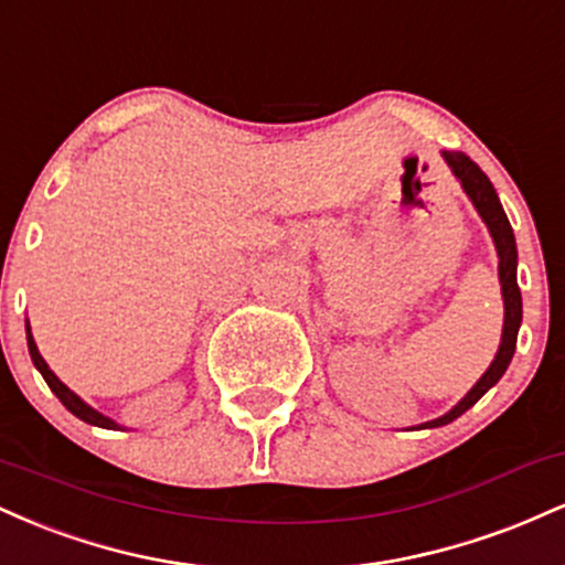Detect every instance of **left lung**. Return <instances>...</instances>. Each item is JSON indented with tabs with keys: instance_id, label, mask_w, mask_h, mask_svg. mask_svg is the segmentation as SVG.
I'll return each mask as SVG.
<instances>
[{
	"instance_id": "8db88e82",
	"label": "left lung",
	"mask_w": 565,
	"mask_h": 565,
	"mask_svg": "<svg viewBox=\"0 0 565 565\" xmlns=\"http://www.w3.org/2000/svg\"><path fill=\"white\" fill-rule=\"evenodd\" d=\"M446 164L451 167L454 178L459 180L468 193L472 206L478 210V215L483 217L486 228H489L491 238H494L497 246V257H499V284H502V300H504V327H502V342H499V350L491 361V366L486 369L483 377L470 387V393L459 401L451 412H446L444 417L430 419V423L419 425V427H440L449 425L459 414H465L468 408L476 404L481 395L494 387L499 377L508 372L512 353H515V342H518V329H521V319H523V302H521V289H518V249H515V236H512L510 220L504 215L502 204H499V196L491 185V180L486 178L481 167L476 164L470 157H465L462 151H444Z\"/></svg>"
}]
</instances>
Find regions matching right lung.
<instances>
[{"mask_svg": "<svg viewBox=\"0 0 565 565\" xmlns=\"http://www.w3.org/2000/svg\"><path fill=\"white\" fill-rule=\"evenodd\" d=\"M25 340H29V353H31V361H34V366L39 369V372H42V377H44V382H47V385H50V391H53V393L57 395V398H61V404L66 406L68 412L74 414V417H79L82 423H87V425L106 427V430H116V427H119V425L114 423L111 417H106V414H100V412H97V408H93L89 404H84L79 395H76L74 391H71L68 385H63V382L55 377L53 369L47 366V361H44L42 353H39L34 337H31L29 321H25Z\"/></svg>", "mask_w": 565, "mask_h": 565, "instance_id": "1", "label": "right lung"}]
</instances>
